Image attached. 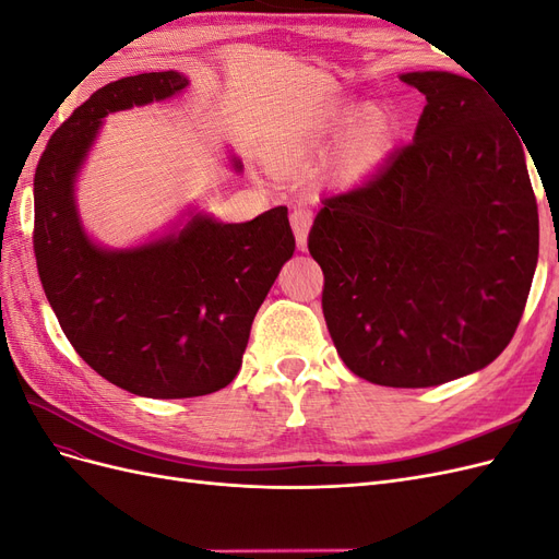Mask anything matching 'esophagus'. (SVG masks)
<instances>
[{
	"instance_id": "1",
	"label": "esophagus",
	"mask_w": 559,
	"mask_h": 559,
	"mask_svg": "<svg viewBox=\"0 0 559 559\" xmlns=\"http://www.w3.org/2000/svg\"><path fill=\"white\" fill-rule=\"evenodd\" d=\"M289 218H292V228H294V235H296L298 249H306L308 233H310V226H312V212L308 207H294Z\"/></svg>"
}]
</instances>
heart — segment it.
<instances>
[{
  "label": "heart",
  "instance_id": "1",
  "mask_svg": "<svg viewBox=\"0 0 559 559\" xmlns=\"http://www.w3.org/2000/svg\"><path fill=\"white\" fill-rule=\"evenodd\" d=\"M337 138H341V144H337L333 163L335 177L343 181L361 179L380 165L392 148L394 121L380 107H366L361 111L352 107L341 109L286 144L277 154V163L282 167L298 165Z\"/></svg>",
  "mask_w": 559,
  "mask_h": 559
}]
</instances>
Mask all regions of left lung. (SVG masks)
<instances>
[{
	"instance_id": "obj_1",
	"label": "left lung",
	"mask_w": 559,
	"mask_h": 559,
	"mask_svg": "<svg viewBox=\"0 0 559 559\" xmlns=\"http://www.w3.org/2000/svg\"><path fill=\"white\" fill-rule=\"evenodd\" d=\"M415 138L364 186L321 200L308 249L321 310L354 376L436 386L511 343L538 261L522 138L476 81L411 72Z\"/></svg>"
}]
</instances>
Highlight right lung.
<instances>
[{
	"instance_id": "obj_1",
	"label": "right lung",
	"mask_w": 559,
	"mask_h": 559,
	"mask_svg": "<svg viewBox=\"0 0 559 559\" xmlns=\"http://www.w3.org/2000/svg\"><path fill=\"white\" fill-rule=\"evenodd\" d=\"M186 86L179 72L107 83L53 132L35 173L32 242L67 341L95 373L148 399L205 396L233 382L251 321L296 249L286 207L247 224L195 214L177 235L121 251L83 230L74 179L103 118Z\"/></svg>"
}]
</instances>
